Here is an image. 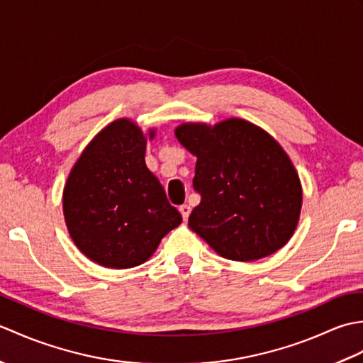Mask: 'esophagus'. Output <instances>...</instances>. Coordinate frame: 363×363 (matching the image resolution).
<instances>
[{"label":"esophagus","instance_id":"34e87169","mask_svg":"<svg viewBox=\"0 0 363 363\" xmlns=\"http://www.w3.org/2000/svg\"><path fill=\"white\" fill-rule=\"evenodd\" d=\"M179 212H181V215H182L184 221H186V220L189 218V215H190V206H189V204H182V206H179Z\"/></svg>","mask_w":363,"mask_h":363}]
</instances>
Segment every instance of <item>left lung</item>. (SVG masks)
I'll return each mask as SVG.
<instances>
[{"instance_id": "left-lung-1", "label": "left lung", "mask_w": 363, "mask_h": 363, "mask_svg": "<svg viewBox=\"0 0 363 363\" xmlns=\"http://www.w3.org/2000/svg\"><path fill=\"white\" fill-rule=\"evenodd\" d=\"M176 137L195 154L194 189L201 195L191 230L221 257L250 262L290 240L303 194L287 154L264 129L238 118L217 126L182 125Z\"/></svg>"}]
</instances>
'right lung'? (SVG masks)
<instances>
[{
    "label": "right lung",
    "mask_w": 363,
    "mask_h": 363,
    "mask_svg": "<svg viewBox=\"0 0 363 363\" xmlns=\"http://www.w3.org/2000/svg\"><path fill=\"white\" fill-rule=\"evenodd\" d=\"M154 135V130L150 137ZM146 138L133 121L106 126L82 151L64 190L76 246L107 268H133L181 225L179 211L145 165Z\"/></svg>",
    "instance_id": "obj_1"
}]
</instances>
